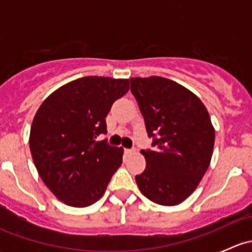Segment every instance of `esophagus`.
Instances as JSON below:
<instances>
[{
	"instance_id": "esophagus-1",
	"label": "esophagus",
	"mask_w": 252,
	"mask_h": 252,
	"mask_svg": "<svg viewBox=\"0 0 252 252\" xmlns=\"http://www.w3.org/2000/svg\"><path fill=\"white\" fill-rule=\"evenodd\" d=\"M124 151H126V155H133L134 152H135V150H134V149H126Z\"/></svg>"
}]
</instances>
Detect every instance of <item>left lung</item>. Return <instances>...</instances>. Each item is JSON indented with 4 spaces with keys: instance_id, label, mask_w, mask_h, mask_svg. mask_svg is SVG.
Instances as JSON below:
<instances>
[{
    "instance_id": "left-lung-1",
    "label": "left lung",
    "mask_w": 252,
    "mask_h": 252,
    "mask_svg": "<svg viewBox=\"0 0 252 252\" xmlns=\"http://www.w3.org/2000/svg\"><path fill=\"white\" fill-rule=\"evenodd\" d=\"M147 134L156 151L142 150L146 168L135 180L155 204L175 206L187 200L210 166L215 128L199 97L162 77L131 78Z\"/></svg>"
}]
</instances>
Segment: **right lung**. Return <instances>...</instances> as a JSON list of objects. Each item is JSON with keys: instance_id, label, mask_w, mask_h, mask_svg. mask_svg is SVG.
<instances>
[{"instance_id": "right-lung-1", "label": "right lung", "mask_w": 252, "mask_h": 252, "mask_svg": "<svg viewBox=\"0 0 252 252\" xmlns=\"http://www.w3.org/2000/svg\"><path fill=\"white\" fill-rule=\"evenodd\" d=\"M128 90L129 79L80 78L53 91L35 113L29 136L32 161L63 204H95L121 167L123 147L95 139L107 133L106 117Z\"/></svg>"}]
</instances>
